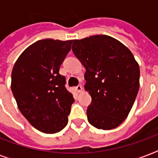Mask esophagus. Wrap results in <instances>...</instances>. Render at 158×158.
<instances>
[{"label": "esophagus", "mask_w": 158, "mask_h": 158, "mask_svg": "<svg viewBox=\"0 0 158 158\" xmlns=\"http://www.w3.org/2000/svg\"><path fill=\"white\" fill-rule=\"evenodd\" d=\"M75 89H76V91L78 92V93H80V92L83 90V87H82V85H78V86L75 88Z\"/></svg>", "instance_id": "esophagus-1"}]
</instances>
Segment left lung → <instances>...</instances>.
Listing matches in <instances>:
<instances>
[{
  "instance_id": "obj_1",
  "label": "left lung",
  "mask_w": 158,
  "mask_h": 158,
  "mask_svg": "<svg viewBox=\"0 0 158 158\" xmlns=\"http://www.w3.org/2000/svg\"><path fill=\"white\" fill-rule=\"evenodd\" d=\"M73 52L86 69L84 88L92 97L88 120L99 130L118 127L139 89V66L127 47L107 35L73 41Z\"/></svg>"
}]
</instances>
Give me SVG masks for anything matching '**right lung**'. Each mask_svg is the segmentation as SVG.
<instances>
[{"instance_id": "right-lung-1", "label": "right lung", "mask_w": 158, "mask_h": 158, "mask_svg": "<svg viewBox=\"0 0 158 158\" xmlns=\"http://www.w3.org/2000/svg\"><path fill=\"white\" fill-rule=\"evenodd\" d=\"M73 40L43 39L23 51L11 73V91L22 115L38 130H63L74 99L59 74Z\"/></svg>"}]
</instances>
